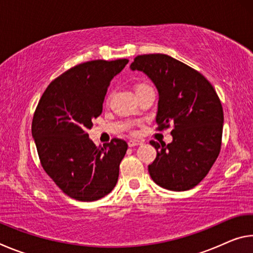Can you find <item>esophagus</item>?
<instances>
[{
    "label": "esophagus",
    "instance_id": "34e87169",
    "mask_svg": "<svg viewBox=\"0 0 253 253\" xmlns=\"http://www.w3.org/2000/svg\"><path fill=\"white\" fill-rule=\"evenodd\" d=\"M142 144H143L142 140L130 139L129 142H128V146H129V147H135V146H138V145H142Z\"/></svg>",
    "mask_w": 253,
    "mask_h": 253
}]
</instances>
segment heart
<instances>
[{"mask_svg":"<svg viewBox=\"0 0 253 253\" xmlns=\"http://www.w3.org/2000/svg\"><path fill=\"white\" fill-rule=\"evenodd\" d=\"M146 87H148V85H146V84H137V85H136V88H135V90H136V91H138V90H140V89L146 88ZM109 99H110V95L107 96V99H106V101L108 102V101H109Z\"/></svg>","mask_w":253,"mask_h":253,"instance_id":"obj_1","label":"heart"}]
</instances>
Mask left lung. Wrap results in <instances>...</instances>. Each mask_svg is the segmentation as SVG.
Wrapping results in <instances>:
<instances>
[{"mask_svg": "<svg viewBox=\"0 0 253 253\" xmlns=\"http://www.w3.org/2000/svg\"><path fill=\"white\" fill-rule=\"evenodd\" d=\"M130 69L143 71L156 85V129L172 127L170 144L149 142L157 151L149 175L166 190H191L207 176L221 151L220 98L202 74L169 55H137Z\"/></svg>", "mask_w": 253, "mask_h": 253, "instance_id": "left-lung-1", "label": "left lung"}]
</instances>
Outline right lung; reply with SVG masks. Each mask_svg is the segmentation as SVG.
I'll use <instances>...</instances> for the list:
<instances>
[{"label":"right lung","mask_w":253,"mask_h":253,"mask_svg":"<svg viewBox=\"0 0 253 253\" xmlns=\"http://www.w3.org/2000/svg\"><path fill=\"white\" fill-rule=\"evenodd\" d=\"M128 63L92 60L70 68L50 83L32 119V136L45 173L71 199L92 202L116 185L128 145L113 138L97 147L87 130L102 113L110 81Z\"/></svg>","instance_id":"add662e5"}]
</instances>
